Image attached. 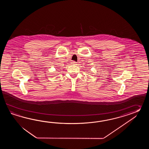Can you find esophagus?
I'll list each match as a JSON object with an SVG mask.
<instances>
[{
  "label": "esophagus",
  "instance_id": "obj_1",
  "mask_svg": "<svg viewBox=\"0 0 149 149\" xmlns=\"http://www.w3.org/2000/svg\"><path fill=\"white\" fill-rule=\"evenodd\" d=\"M76 62H75V61H72L71 62V64H73V65H76Z\"/></svg>",
  "mask_w": 149,
  "mask_h": 149
}]
</instances>
